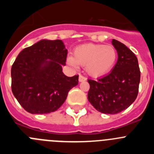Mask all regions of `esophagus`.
Listing matches in <instances>:
<instances>
[{
  "label": "esophagus",
  "mask_w": 154,
  "mask_h": 154,
  "mask_svg": "<svg viewBox=\"0 0 154 154\" xmlns=\"http://www.w3.org/2000/svg\"><path fill=\"white\" fill-rule=\"evenodd\" d=\"M87 79L85 78V76L82 75H79V81L80 82H85L86 81Z\"/></svg>",
  "instance_id": "1"
}]
</instances>
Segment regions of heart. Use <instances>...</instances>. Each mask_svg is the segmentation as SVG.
I'll use <instances>...</instances> for the list:
<instances>
[{"mask_svg":"<svg viewBox=\"0 0 154 154\" xmlns=\"http://www.w3.org/2000/svg\"><path fill=\"white\" fill-rule=\"evenodd\" d=\"M117 57V51L114 46L89 43L76 47L73 51V57L67 58V63L72 67L77 65L85 67L89 75L101 77L113 69Z\"/></svg>","mask_w":154,"mask_h":154,"instance_id":"obj_1","label":"heart"}]
</instances>
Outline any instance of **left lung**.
<instances>
[{"instance_id":"obj_1","label":"left lung","mask_w":154,"mask_h":154,"mask_svg":"<svg viewBox=\"0 0 154 154\" xmlns=\"http://www.w3.org/2000/svg\"><path fill=\"white\" fill-rule=\"evenodd\" d=\"M118 60L112 72L98 80L89 79L88 99L102 113L116 114L126 109L138 95L140 71L137 58L124 44L112 39Z\"/></svg>"}]
</instances>
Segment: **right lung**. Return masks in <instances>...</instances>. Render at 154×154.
Returning a JSON list of instances; mask_svg holds the SVG:
<instances>
[{
	"label": "right lung",
	"mask_w": 154,
	"mask_h": 154,
	"mask_svg": "<svg viewBox=\"0 0 154 154\" xmlns=\"http://www.w3.org/2000/svg\"><path fill=\"white\" fill-rule=\"evenodd\" d=\"M67 54L58 39L41 40L19 53L11 67V90L27 112H55L78 85L79 75L68 77L62 72Z\"/></svg>",
	"instance_id": "1"
}]
</instances>
